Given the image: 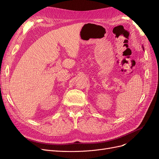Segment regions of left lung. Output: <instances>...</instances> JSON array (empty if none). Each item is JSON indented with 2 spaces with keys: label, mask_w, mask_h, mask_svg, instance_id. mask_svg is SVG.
Returning a JSON list of instances; mask_svg holds the SVG:
<instances>
[{
  "label": "left lung",
  "mask_w": 159,
  "mask_h": 159,
  "mask_svg": "<svg viewBox=\"0 0 159 159\" xmlns=\"http://www.w3.org/2000/svg\"><path fill=\"white\" fill-rule=\"evenodd\" d=\"M143 50H144V48H143Z\"/></svg>",
  "instance_id": "8db88e82"
}]
</instances>
